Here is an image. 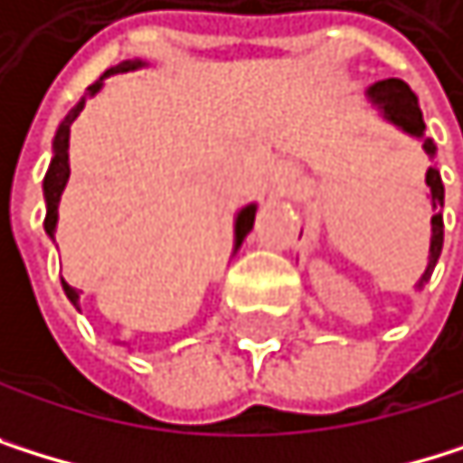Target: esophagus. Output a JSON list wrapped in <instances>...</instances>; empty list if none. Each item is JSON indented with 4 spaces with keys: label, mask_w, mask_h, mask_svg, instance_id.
Wrapping results in <instances>:
<instances>
[{
    "label": "esophagus",
    "mask_w": 463,
    "mask_h": 463,
    "mask_svg": "<svg viewBox=\"0 0 463 463\" xmlns=\"http://www.w3.org/2000/svg\"><path fill=\"white\" fill-rule=\"evenodd\" d=\"M292 179H295V168H292L289 163H279V165L273 168V184H279V187H287Z\"/></svg>",
    "instance_id": "esophagus-1"
}]
</instances>
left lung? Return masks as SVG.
I'll use <instances>...</instances> for the list:
<instances>
[{"instance_id":"1","label":"left lung","mask_w":463,"mask_h":463,"mask_svg":"<svg viewBox=\"0 0 463 463\" xmlns=\"http://www.w3.org/2000/svg\"><path fill=\"white\" fill-rule=\"evenodd\" d=\"M367 104L381 115L386 124H392L395 129H401L403 135L414 137L422 151L428 154V159L433 163L436 159V143L430 137H425V121H422V109L420 101L414 96V90L403 82V80H381L373 82L367 90ZM425 184H428V201H430V245H428V260H425V270L420 276V281L414 284V289H422L430 281V273L439 262V253H442V242H445V221H442V206H445V184L439 171L430 165L425 171Z\"/></svg>"}]
</instances>
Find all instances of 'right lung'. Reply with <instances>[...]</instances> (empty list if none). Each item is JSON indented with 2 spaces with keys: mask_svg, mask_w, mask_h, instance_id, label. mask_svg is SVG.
I'll return each instance as SVG.
<instances>
[{
  "mask_svg": "<svg viewBox=\"0 0 463 463\" xmlns=\"http://www.w3.org/2000/svg\"><path fill=\"white\" fill-rule=\"evenodd\" d=\"M148 62L146 60H140V57H135V60H124V62H118V65H112V68H107V71L88 88V93L82 96V101H77L71 109L65 112V118L60 121V127H57V132H54V140H52V159H49V168H46V176H43V201H46V221H43V229H46V234H49V240H54V232H57V221H60V198H62V190H65V184H68V176H71V163H68V140H71V124L77 121V115L85 109V104H88V99H93V96H99L101 93V88H104V82L109 80V77H115V74H127V71H140V68H146ZM253 218H257V203H245V206H240L237 210V215H234V248H232V257L240 250V245H242V240L250 234V229H253ZM62 281V292H65V298L71 300V307H77L80 309V289L77 287H71L65 279H60ZM118 345H127V342H118Z\"/></svg>",
  "mask_w": 463,
  "mask_h": 463,
  "instance_id": "add662e5",
  "label": "right lung"
}]
</instances>
